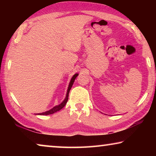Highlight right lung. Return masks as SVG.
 <instances>
[{
	"label": "right lung",
	"instance_id": "add662e5",
	"mask_svg": "<svg viewBox=\"0 0 156 156\" xmlns=\"http://www.w3.org/2000/svg\"><path fill=\"white\" fill-rule=\"evenodd\" d=\"M78 76V73H76L73 76V77L71 79V81L69 83V87H68V89H67V95H66V97L65 100H63V101L60 103L59 105H57V106H55L52 108L51 109H50L49 111H47L45 112H43V113H38V115H50V114H53V113H54L55 112H57L60 111V109H62L63 107L65 106L66 103L67 102V100H68V97H69V91L71 88H72V87L73 85V83H74V80ZM37 114V113H36Z\"/></svg>",
	"mask_w": 156,
	"mask_h": 156
}]
</instances>
